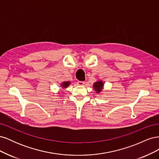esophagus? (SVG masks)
Returning a JSON list of instances; mask_svg holds the SVG:
<instances>
[{"label": "esophagus", "mask_w": 159, "mask_h": 159, "mask_svg": "<svg viewBox=\"0 0 159 159\" xmlns=\"http://www.w3.org/2000/svg\"><path fill=\"white\" fill-rule=\"evenodd\" d=\"M84 84H85L84 81H78V85H83Z\"/></svg>", "instance_id": "34e87169"}]
</instances>
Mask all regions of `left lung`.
Here are the masks:
<instances>
[{"instance_id": "left-lung-1", "label": "left lung", "mask_w": 159, "mask_h": 159, "mask_svg": "<svg viewBox=\"0 0 159 159\" xmlns=\"http://www.w3.org/2000/svg\"><path fill=\"white\" fill-rule=\"evenodd\" d=\"M103 87V83L102 81H98L93 84V89L96 91V93H99L102 91Z\"/></svg>"}]
</instances>
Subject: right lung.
Returning <instances> with one entry per match:
<instances>
[{
    "label": "right lung",
    "mask_w": 159,
    "mask_h": 159,
    "mask_svg": "<svg viewBox=\"0 0 159 159\" xmlns=\"http://www.w3.org/2000/svg\"><path fill=\"white\" fill-rule=\"evenodd\" d=\"M70 84V81H64V82L61 84V86L62 88H66L68 87Z\"/></svg>",
    "instance_id": "1"
}]
</instances>
